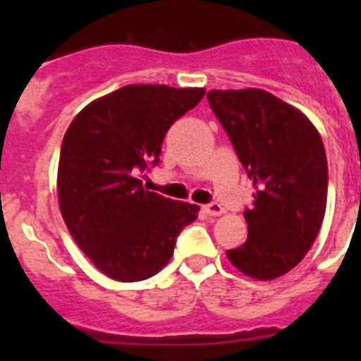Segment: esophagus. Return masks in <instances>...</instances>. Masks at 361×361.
<instances>
[{"instance_id": "34e87169", "label": "esophagus", "mask_w": 361, "mask_h": 361, "mask_svg": "<svg viewBox=\"0 0 361 361\" xmlns=\"http://www.w3.org/2000/svg\"><path fill=\"white\" fill-rule=\"evenodd\" d=\"M202 209H204V213H206V215H209V216H219V215H222V213H224V208H222V206H220V204H216V202L206 204Z\"/></svg>"}]
</instances>
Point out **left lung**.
I'll return each mask as SVG.
<instances>
[{"label": "left lung", "mask_w": 361, "mask_h": 361, "mask_svg": "<svg viewBox=\"0 0 361 361\" xmlns=\"http://www.w3.org/2000/svg\"><path fill=\"white\" fill-rule=\"evenodd\" d=\"M208 101L255 188L244 212L247 238L226 257L251 279H279L300 264L324 222L322 137L307 116L266 90H212Z\"/></svg>", "instance_id": "1"}]
</instances>
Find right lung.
Returning a JSON list of instances; mask_svg holds the SVG:
<instances>
[{
  "mask_svg": "<svg viewBox=\"0 0 361 361\" xmlns=\"http://www.w3.org/2000/svg\"><path fill=\"white\" fill-rule=\"evenodd\" d=\"M204 88L128 85L86 104L59 153L57 199L70 235L101 273L139 282L170 262L199 206L164 199L137 178L157 164L166 132Z\"/></svg>",
  "mask_w": 361,
  "mask_h": 361,
  "instance_id": "add662e5",
  "label": "right lung"
}]
</instances>
